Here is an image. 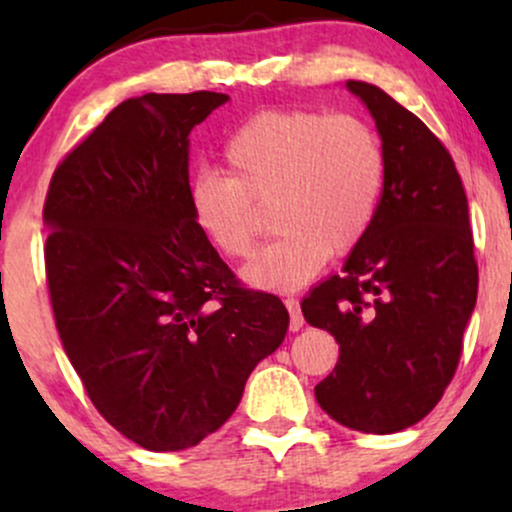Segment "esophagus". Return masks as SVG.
<instances>
[{
	"label": "esophagus",
	"instance_id": "obj_1",
	"mask_svg": "<svg viewBox=\"0 0 512 512\" xmlns=\"http://www.w3.org/2000/svg\"><path fill=\"white\" fill-rule=\"evenodd\" d=\"M284 305H286V310H289V317H291V320H289L291 332H298L305 325L303 313H301V305H298L296 298H286Z\"/></svg>",
	"mask_w": 512,
	"mask_h": 512
}]
</instances>
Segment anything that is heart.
Segmentation results:
<instances>
[{"label":"heart","instance_id":"1","mask_svg":"<svg viewBox=\"0 0 512 512\" xmlns=\"http://www.w3.org/2000/svg\"><path fill=\"white\" fill-rule=\"evenodd\" d=\"M228 175L192 182L197 228L228 260H248L262 236L257 207L279 231L245 269L250 284L293 289L327 257L349 255L373 226L385 187V151L356 115L264 110L223 146Z\"/></svg>","mask_w":512,"mask_h":512}]
</instances>
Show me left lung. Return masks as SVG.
<instances>
[{
	"label": "left lung",
	"instance_id": "1",
	"mask_svg": "<svg viewBox=\"0 0 512 512\" xmlns=\"http://www.w3.org/2000/svg\"><path fill=\"white\" fill-rule=\"evenodd\" d=\"M346 86L383 137V197L344 272L315 286L301 310L339 344L337 366L315 385L320 407L346 428L385 436L424 419L450 385L479 267L450 151L383 88Z\"/></svg>",
	"mask_w": 512,
	"mask_h": 512
}]
</instances>
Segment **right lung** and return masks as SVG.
<instances>
[{
    "instance_id": "right-lung-1",
    "label": "right lung",
    "mask_w": 512,
    "mask_h": 512,
    "mask_svg": "<svg viewBox=\"0 0 512 512\" xmlns=\"http://www.w3.org/2000/svg\"><path fill=\"white\" fill-rule=\"evenodd\" d=\"M226 93L120 103L57 163L45 197V274L57 332L98 414L146 450L221 428L289 313L245 289L190 209L192 127Z\"/></svg>"
}]
</instances>
